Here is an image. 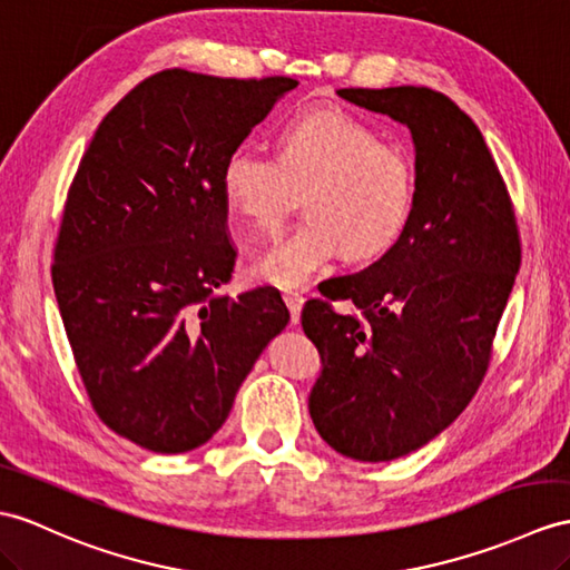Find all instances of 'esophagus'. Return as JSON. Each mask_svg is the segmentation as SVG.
Returning <instances> with one entry per match:
<instances>
[{
	"label": "esophagus",
	"mask_w": 570,
	"mask_h": 570,
	"mask_svg": "<svg viewBox=\"0 0 570 570\" xmlns=\"http://www.w3.org/2000/svg\"><path fill=\"white\" fill-rule=\"evenodd\" d=\"M283 299H285V304H287L289 314H293V322L297 324V322H299V312H302L304 297H302L299 293H285V295H283Z\"/></svg>",
	"instance_id": "obj_1"
}]
</instances>
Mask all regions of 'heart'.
Segmentation results:
<instances>
[{
	"label": "heart",
	"mask_w": 570,
	"mask_h": 570,
	"mask_svg": "<svg viewBox=\"0 0 570 570\" xmlns=\"http://www.w3.org/2000/svg\"><path fill=\"white\" fill-rule=\"evenodd\" d=\"M219 188L248 229L268 234L302 193V222L252 261V277L299 287L345 254L384 256L415 207V169L404 149L345 108H309L275 132V157L239 145L222 161Z\"/></svg>",
	"instance_id": "b5f03b06"
}]
</instances>
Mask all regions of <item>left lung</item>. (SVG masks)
<instances>
[{"mask_svg": "<svg viewBox=\"0 0 570 570\" xmlns=\"http://www.w3.org/2000/svg\"><path fill=\"white\" fill-rule=\"evenodd\" d=\"M341 99L409 125L415 207L406 232L360 273L318 285L302 328L322 355L309 394L328 445L390 462L442 433L481 386L520 268V232L483 135L428 87L341 89ZM351 298L360 315L332 309Z\"/></svg>", "mask_w": 570, "mask_h": 570, "instance_id": "obj_1", "label": "left lung"}]
</instances>
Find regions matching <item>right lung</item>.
<instances>
[{"mask_svg": "<svg viewBox=\"0 0 570 570\" xmlns=\"http://www.w3.org/2000/svg\"><path fill=\"white\" fill-rule=\"evenodd\" d=\"M297 79L164 69L110 108L67 190L52 287L96 415L149 452L205 445L289 312L217 297L237 261L222 161Z\"/></svg>", "mask_w": 570, "mask_h": 570, "instance_id": "obj_1", "label": "right lung"}]
</instances>
